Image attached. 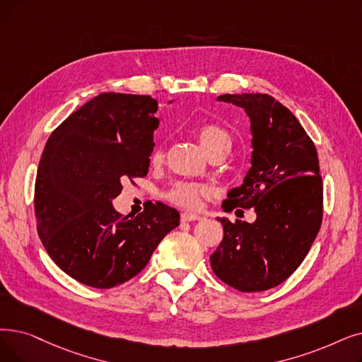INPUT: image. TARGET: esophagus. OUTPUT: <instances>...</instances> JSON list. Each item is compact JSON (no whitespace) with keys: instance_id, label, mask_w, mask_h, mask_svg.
<instances>
[{"instance_id":"obj_1","label":"esophagus","mask_w":362,"mask_h":362,"mask_svg":"<svg viewBox=\"0 0 362 362\" xmlns=\"http://www.w3.org/2000/svg\"><path fill=\"white\" fill-rule=\"evenodd\" d=\"M180 218H182V222H194V220H199L201 217L194 213H182Z\"/></svg>"}]
</instances>
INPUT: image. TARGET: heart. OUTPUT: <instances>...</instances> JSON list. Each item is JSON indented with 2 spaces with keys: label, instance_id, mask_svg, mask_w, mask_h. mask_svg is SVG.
<instances>
[{
  "label": "heart",
  "instance_id": "heart-1",
  "mask_svg": "<svg viewBox=\"0 0 362 362\" xmlns=\"http://www.w3.org/2000/svg\"><path fill=\"white\" fill-rule=\"evenodd\" d=\"M197 137L201 146L209 153L226 155L232 146V139L229 133L217 124H204L197 130ZM164 148L158 146L152 153V164H161L164 161ZM210 197V189L204 185H197L191 182H177L173 185L167 194V198L176 204V206L187 210H198L202 206V201Z\"/></svg>",
  "mask_w": 362,
  "mask_h": 362
}]
</instances>
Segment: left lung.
Here are the masks:
<instances>
[{"label": "left lung", "instance_id": "left-lung-1", "mask_svg": "<svg viewBox=\"0 0 362 362\" xmlns=\"http://www.w3.org/2000/svg\"><path fill=\"white\" fill-rule=\"evenodd\" d=\"M250 118L251 167L222 209H255L253 223L217 218L223 240L211 269L243 293L279 286L300 266L322 222V179L315 145L288 109L269 94H222ZM243 211V210H241Z\"/></svg>", "mask_w": 362, "mask_h": 362}]
</instances>
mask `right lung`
<instances>
[{
    "label": "right lung",
    "mask_w": 362,
    "mask_h": 362,
    "mask_svg": "<svg viewBox=\"0 0 362 362\" xmlns=\"http://www.w3.org/2000/svg\"><path fill=\"white\" fill-rule=\"evenodd\" d=\"M158 102L102 93L50 134L35 180L37 230L59 268L94 288H112L148 264L180 214L163 202L122 216L112 199L125 179L148 175Z\"/></svg>",
    "instance_id": "right-lung-1"
}]
</instances>
